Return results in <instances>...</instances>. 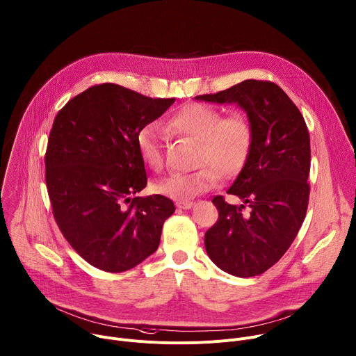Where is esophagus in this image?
<instances>
[{
    "mask_svg": "<svg viewBox=\"0 0 356 356\" xmlns=\"http://www.w3.org/2000/svg\"><path fill=\"white\" fill-rule=\"evenodd\" d=\"M194 206L193 201H176V207L180 210H190Z\"/></svg>",
    "mask_w": 356,
    "mask_h": 356,
    "instance_id": "obj_1",
    "label": "esophagus"
}]
</instances>
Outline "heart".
Returning a JSON list of instances; mask_svg holds the SVG:
<instances>
[{
  "mask_svg": "<svg viewBox=\"0 0 356 356\" xmlns=\"http://www.w3.org/2000/svg\"><path fill=\"white\" fill-rule=\"evenodd\" d=\"M169 127L197 142L195 165L191 173H177L154 184L158 194L187 201L216 187L221 176H232L243 166L252 147V127L242 113L221 114L206 104H186L170 118ZM142 161L152 169L163 163L162 138L155 125H145L136 136Z\"/></svg>",
  "mask_w": 356,
  "mask_h": 356,
  "instance_id": "heart-1",
  "label": "heart"
}]
</instances>
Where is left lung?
<instances>
[{
    "mask_svg": "<svg viewBox=\"0 0 356 356\" xmlns=\"http://www.w3.org/2000/svg\"><path fill=\"white\" fill-rule=\"evenodd\" d=\"M236 104L252 127V147L228 194L213 198L218 221L206 232L210 259L224 272L252 277L266 272L290 248L307 213L310 135L289 95L275 83L245 80L217 94L194 97Z\"/></svg>",
    "mask_w": 356,
    "mask_h": 356,
    "instance_id": "1",
    "label": "left lung"
}]
</instances>
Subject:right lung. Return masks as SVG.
Wrapping results in <instances>:
<instances>
[{"mask_svg":"<svg viewBox=\"0 0 356 356\" xmlns=\"http://www.w3.org/2000/svg\"><path fill=\"white\" fill-rule=\"evenodd\" d=\"M173 103L104 83L72 98L54 121L44 156L54 216L97 269L120 273L143 262L176 210L161 194L132 198L146 187L138 132Z\"/></svg>","mask_w":356,"mask_h":356,"instance_id":"1","label":"right lung"}]
</instances>
